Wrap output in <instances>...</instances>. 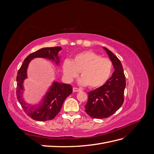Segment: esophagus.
<instances>
[{
  "label": "esophagus",
  "instance_id": "34e87169",
  "mask_svg": "<svg viewBox=\"0 0 154 154\" xmlns=\"http://www.w3.org/2000/svg\"><path fill=\"white\" fill-rule=\"evenodd\" d=\"M73 92H80L81 91V90L80 89V88H78L76 87H73Z\"/></svg>",
  "mask_w": 154,
  "mask_h": 154
}]
</instances>
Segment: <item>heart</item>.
I'll return each instance as SVG.
<instances>
[{"label":"heart","instance_id":"obj_1","mask_svg":"<svg viewBox=\"0 0 154 154\" xmlns=\"http://www.w3.org/2000/svg\"><path fill=\"white\" fill-rule=\"evenodd\" d=\"M113 71V64L109 58L91 51H82L74 55L72 61L65 60L63 63L64 76L69 82L76 78L80 72L82 76L79 82L82 85L96 88L109 81Z\"/></svg>","mask_w":154,"mask_h":154}]
</instances>
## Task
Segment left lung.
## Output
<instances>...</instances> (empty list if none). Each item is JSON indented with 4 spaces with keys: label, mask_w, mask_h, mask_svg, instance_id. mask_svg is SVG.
Returning a JSON list of instances; mask_svg holds the SVG:
<instances>
[{
    "label": "left lung",
    "mask_w": 154,
    "mask_h": 154,
    "mask_svg": "<svg viewBox=\"0 0 154 154\" xmlns=\"http://www.w3.org/2000/svg\"><path fill=\"white\" fill-rule=\"evenodd\" d=\"M112 62L114 72L104 85L88 92L85 112L93 118L103 119L116 112L123 103L125 76L120 60L114 54L103 47Z\"/></svg>",
    "instance_id": "8db88e82"
}]
</instances>
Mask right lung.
Returning a JSON list of instances; mask_svg holds the SVG:
<instances>
[{"instance_id": "add662e5", "label": "right lung", "mask_w": 154, "mask_h": 154, "mask_svg": "<svg viewBox=\"0 0 154 154\" xmlns=\"http://www.w3.org/2000/svg\"><path fill=\"white\" fill-rule=\"evenodd\" d=\"M61 50V47H54L44 48L35 51L27 56L17 72V100L26 114L34 120L44 122L54 119L61 110L65 100L72 92V87L71 85L54 81L38 104H27L23 98V83L27 78V70L30 62L35 58H43L54 62L58 66L60 62L58 53Z\"/></svg>"}]
</instances>
